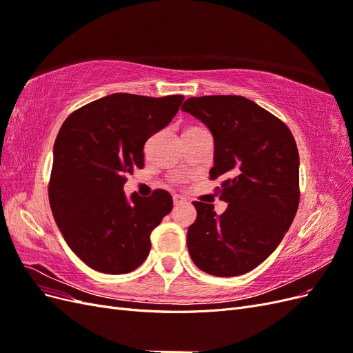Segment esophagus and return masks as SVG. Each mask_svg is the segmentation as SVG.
Instances as JSON below:
<instances>
[{"instance_id":"esophagus-1","label":"esophagus","mask_w":353,"mask_h":353,"mask_svg":"<svg viewBox=\"0 0 353 353\" xmlns=\"http://www.w3.org/2000/svg\"><path fill=\"white\" fill-rule=\"evenodd\" d=\"M172 199H174V205H175V206H178V205H183V203H185V201H187L183 196H179V194H174V196H172Z\"/></svg>"}]
</instances>
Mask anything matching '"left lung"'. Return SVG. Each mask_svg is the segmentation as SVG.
Wrapping results in <instances>:
<instances>
[{"instance_id":"obj_1","label":"left lung","mask_w":353,"mask_h":353,"mask_svg":"<svg viewBox=\"0 0 353 353\" xmlns=\"http://www.w3.org/2000/svg\"><path fill=\"white\" fill-rule=\"evenodd\" d=\"M181 110L205 123L215 138L219 199L228 203L216 216L213 205L193 201L197 218L187 245L197 268L237 276L262 263L290 228L301 200L299 152L279 117L241 95L188 99Z\"/></svg>"}]
</instances>
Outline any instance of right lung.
Listing matches in <instances>:
<instances>
[{"label": "right lung", "mask_w": 353, "mask_h": 353, "mask_svg": "<svg viewBox=\"0 0 353 353\" xmlns=\"http://www.w3.org/2000/svg\"><path fill=\"white\" fill-rule=\"evenodd\" d=\"M184 95L117 92L74 110L54 143L48 183L52 216L72 252L104 274L137 270L150 253V234L172 210V197L123 193L126 175L144 168L143 148L172 121Z\"/></svg>", "instance_id": "right-lung-1"}]
</instances>
